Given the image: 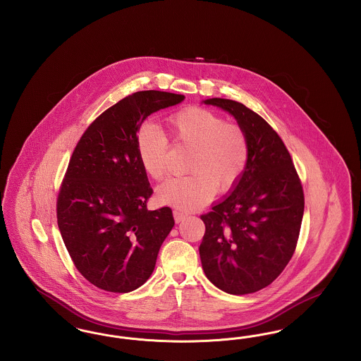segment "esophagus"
Segmentation results:
<instances>
[{
    "mask_svg": "<svg viewBox=\"0 0 361 361\" xmlns=\"http://www.w3.org/2000/svg\"><path fill=\"white\" fill-rule=\"evenodd\" d=\"M173 216H174L176 224H180V222H183V221L188 216V214L184 212L183 209H174V211H173Z\"/></svg>",
    "mask_w": 361,
    "mask_h": 361,
    "instance_id": "34e87169",
    "label": "esophagus"
}]
</instances>
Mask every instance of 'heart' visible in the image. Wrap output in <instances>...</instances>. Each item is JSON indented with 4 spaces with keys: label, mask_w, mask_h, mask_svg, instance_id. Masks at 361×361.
<instances>
[{
    "label": "heart",
    "mask_w": 361,
    "mask_h": 361,
    "mask_svg": "<svg viewBox=\"0 0 361 361\" xmlns=\"http://www.w3.org/2000/svg\"><path fill=\"white\" fill-rule=\"evenodd\" d=\"M168 128L176 145L192 147L190 174L164 181L157 189L161 202L195 209L209 202L216 189L227 192L237 185L249 161V142L240 126L208 109L188 108L172 115ZM168 147V137L154 123L146 121L137 128V159L153 180L166 174Z\"/></svg>",
    "instance_id": "b5f03b06"
}]
</instances>
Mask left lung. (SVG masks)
<instances>
[{"mask_svg": "<svg viewBox=\"0 0 361 361\" xmlns=\"http://www.w3.org/2000/svg\"><path fill=\"white\" fill-rule=\"evenodd\" d=\"M231 114L246 134L249 161L240 181L202 215L199 247L207 279L245 295L268 287L290 262L305 211L300 178L284 142L255 111L227 99H208Z\"/></svg>", "mask_w": 361, "mask_h": 361, "instance_id": "8db88e82", "label": "left lung"}]
</instances>
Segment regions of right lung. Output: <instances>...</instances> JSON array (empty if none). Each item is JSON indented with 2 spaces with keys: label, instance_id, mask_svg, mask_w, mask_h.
Segmentation results:
<instances>
[{
  "label": "right lung",
  "instance_id": "obj_1",
  "mask_svg": "<svg viewBox=\"0 0 361 361\" xmlns=\"http://www.w3.org/2000/svg\"><path fill=\"white\" fill-rule=\"evenodd\" d=\"M183 94L142 90L93 121L78 140L56 200L61 235L78 272L97 288L130 292L153 274L172 209L149 211L153 195L135 149L137 128Z\"/></svg>",
  "mask_w": 361,
  "mask_h": 361
}]
</instances>
